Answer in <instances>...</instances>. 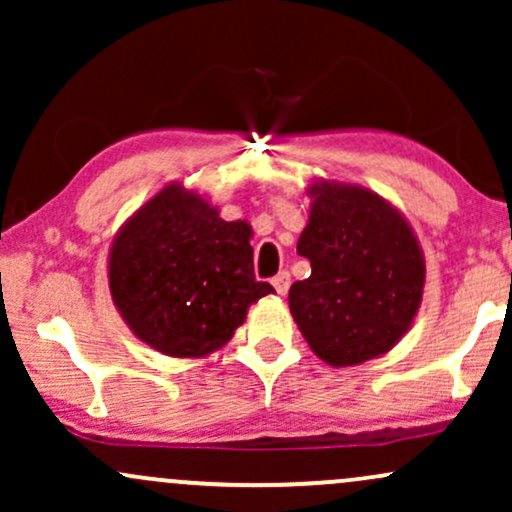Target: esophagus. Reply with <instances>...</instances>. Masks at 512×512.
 <instances>
[{"label": "esophagus", "instance_id": "esophagus-1", "mask_svg": "<svg viewBox=\"0 0 512 512\" xmlns=\"http://www.w3.org/2000/svg\"><path fill=\"white\" fill-rule=\"evenodd\" d=\"M272 286L276 289V293H279V296H284V293L289 291V286H291V274L289 272H279L272 279Z\"/></svg>", "mask_w": 512, "mask_h": 512}]
</instances>
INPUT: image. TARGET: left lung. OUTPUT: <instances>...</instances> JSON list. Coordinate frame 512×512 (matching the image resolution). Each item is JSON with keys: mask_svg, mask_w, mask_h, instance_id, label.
I'll return each mask as SVG.
<instances>
[{"mask_svg": "<svg viewBox=\"0 0 512 512\" xmlns=\"http://www.w3.org/2000/svg\"><path fill=\"white\" fill-rule=\"evenodd\" d=\"M298 255L310 276L289 291L298 330L334 368L383 356L409 332L426 284L414 228L378 192L337 180L308 185Z\"/></svg>", "mask_w": 512, "mask_h": 512, "instance_id": "1", "label": "left lung"}]
</instances>
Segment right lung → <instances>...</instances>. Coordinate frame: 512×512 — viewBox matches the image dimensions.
I'll use <instances>...</instances> for the list:
<instances>
[{
  "label": "right lung",
  "mask_w": 512,
  "mask_h": 512,
  "mask_svg": "<svg viewBox=\"0 0 512 512\" xmlns=\"http://www.w3.org/2000/svg\"><path fill=\"white\" fill-rule=\"evenodd\" d=\"M252 226L170 182L122 223L108 255L110 296L134 337L173 358L228 344L248 308L274 293L252 272Z\"/></svg>",
  "instance_id": "add662e5"
}]
</instances>
